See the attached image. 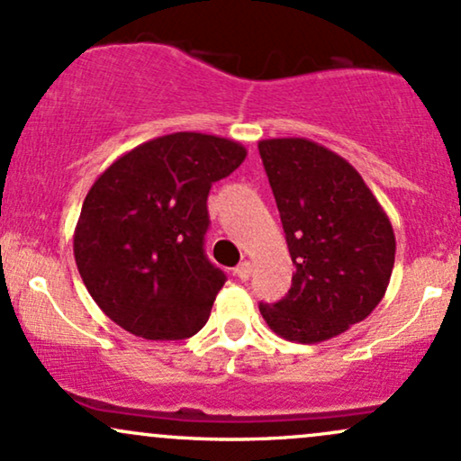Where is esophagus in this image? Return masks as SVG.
I'll use <instances>...</instances> for the list:
<instances>
[{
	"mask_svg": "<svg viewBox=\"0 0 461 461\" xmlns=\"http://www.w3.org/2000/svg\"><path fill=\"white\" fill-rule=\"evenodd\" d=\"M234 273H236V277L238 279H242V282H247L249 277H251V262H240L238 264V267L234 268Z\"/></svg>",
	"mask_w": 461,
	"mask_h": 461,
	"instance_id": "34e87169",
	"label": "esophagus"
}]
</instances>
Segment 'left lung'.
Here are the masks:
<instances>
[{"mask_svg": "<svg viewBox=\"0 0 461 461\" xmlns=\"http://www.w3.org/2000/svg\"><path fill=\"white\" fill-rule=\"evenodd\" d=\"M294 273L288 294L260 303L285 340L314 345L364 321L384 299L394 267V230L345 158L308 139L258 142Z\"/></svg>", "mask_w": 461, "mask_h": 461, "instance_id": "obj_1", "label": "left lung"}]
</instances>
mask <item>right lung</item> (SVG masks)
Wrapping results in <instances>:
<instances>
[{
	"label": "right lung",
	"mask_w": 461,
	"mask_h": 461,
	"mask_svg": "<svg viewBox=\"0 0 461 461\" xmlns=\"http://www.w3.org/2000/svg\"><path fill=\"white\" fill-rule=\"evenodd\" d=\"M247 158L240 142L176 131L123 153L84 199L73 256L95 303L147 340L194 336L225 284L205 258L208 193Z\"/></svg>",
	"instance_id": "right-lung-1"
}]
</instances>
